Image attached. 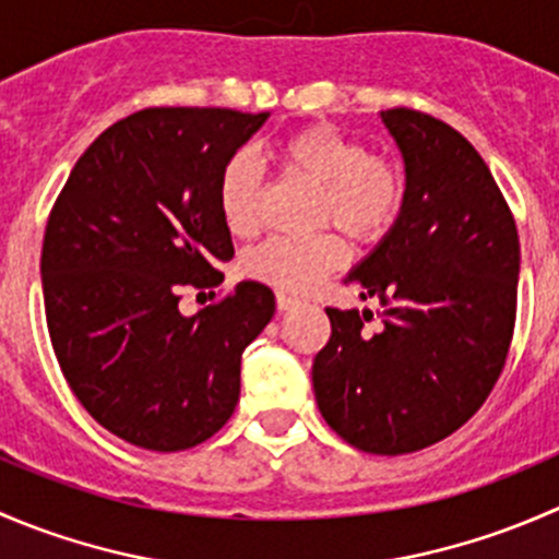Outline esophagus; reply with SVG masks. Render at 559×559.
<instances>
[{
    "label": "esophagus",
    "instance_id": "esophagus-1",
    "mask_svg": "<svg viewBox=\"0 0 559 559\" xmlns=\"http://www.w3.org/2000/svg\"><path fill=\"white\" fill-rule=\"evenodd\" d=\"M275 302H278V311H292L295 306H300V297L286 295V292H278V295H275Z\"/></svg>",
    "mask_w": 559,
    "mask_h": 559
}]
</instances>
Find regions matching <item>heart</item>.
<instances>
[{
    "instance_id": "1",
    "label": "heart",
    "mask_w": 559,
    "mask_h": 559,
    "mask_svg": "<svg viewBox=\"0 0 559 559\" xmlns=\"http://www.w3.org/2000/svg\"><path fill=\"white\" fill-rule=\"evenodd\" d=\"M278 170L311 186L313 224H332L354 243L373 246L392 229L405 202V173L392 156L368 154L362 143L332 127H306L275 140L267 151ZM262 175L248 156H235L218 180V211L235 238L259 229ZM346 259L335 233L308 238H270L253 248L246 270L281 292L313 289Z\"/></svg>"
}]
</instances>
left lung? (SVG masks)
<instances>
[{"mask_svg": "<svg viewBox=\"0 0 559 559\" xmlns=\"http://www.w3.org/2000/svg\"><path fill=\"white\" fill-rule=\"evenodd\" d=\"M405 159V202L379 248L343 278L373 313L326 308L313 359L321 416L354 449L411 454L460 430L503 373L516 321L520 235L478 151L427 112H381Z\"/></svg>", "mask_w": 559, "mask_h": 559, "instance_id": "left-lung-1", "label": "left lung"}]
</instances>
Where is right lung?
I'll return each instance as SVG.
<instances>
[{"label":"right lung","mask_w":559,"mask_h":559,"mask_svg":"<svg viewBox=\"0 0 559 559\" xmlns=\"http://www.w3.org/2000/svg\"><path fill=\"white\" fill-rule=\"evenodd\" d=\"M264 121L145 107L83 151L50 207L39 273L53 354L83 408L132 447L183 452L238 405L240 357L273 319V292L240 281L194 316L178 302L224 281L235 248L218 180Z\"/></svg>","instance_id":"obj_1"}]
</instances>
